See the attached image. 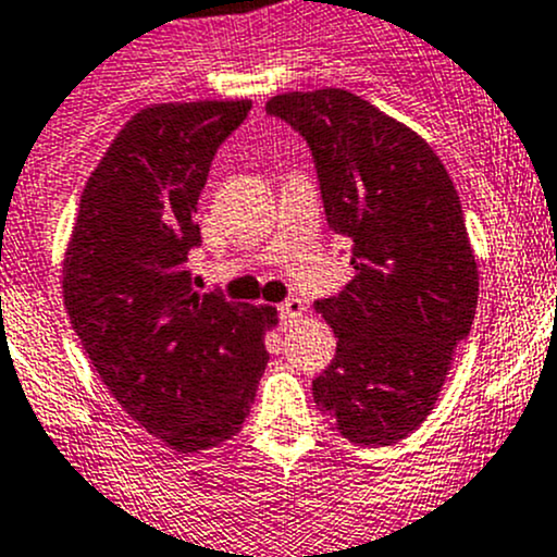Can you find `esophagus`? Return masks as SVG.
Listing matches in <instances>:
<instances>
[{"label":"esophagus","instance_id":"1","mask_svg":"<svg viewBox=\"0 0 557 557\" xmlns=\"http://www.w3.org/2000/svg\"><path fill=\"white\" fill-rule=\"evenodd\" d=\"M301 314H305V301L301 299H288L280 305V323H283L285 329H288V325H294Z\"/></svg>","mask_w":557,"mask_h":557}]
</instances>
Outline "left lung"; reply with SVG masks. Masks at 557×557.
<instances>
[{
    "label": "left lung",
    "instance_id": "obj_1",
    "mask_svg": "<svg viewBox=\"0 0 557 557\" xmlns=\"http://www.w3.org/2000/svg\"><path fill=\"white\" fill-rule=\"evenodd\" d=\"M307 139L325 221L352 239L356 277L314 301L336 356L312 380L323 418L352 445H393L431 414L480 294L458 190L420 134L342 88L267 102Z\"/></svg>",
    "mask_w": 557,
    "mask_h": 557
}]
</instances>
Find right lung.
Here are the masks:
<instances>
[{"instance_id":"obj_1","label":"right lung","mask_w":557,"mask_h":557,"mask_svg":"<svg viewBox=\"0 0 557 557\" xmlns=\"http://www.w3.org/2000/svg\"><path fill=\"white\" fill-rule=\"evenodd\" d=\"M250 102H170L134 112L81 196L64 256V305L107 391L174 453L239 434L269 352L274 307L199 294L196 201L215 150Z\"/></svg>"}]
</instances>
